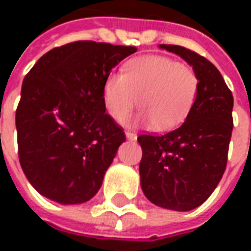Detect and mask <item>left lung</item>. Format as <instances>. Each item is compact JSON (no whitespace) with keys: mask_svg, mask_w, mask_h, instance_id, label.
<instances>
[{"mask_svg":"<svg viewBox=\"0 0 251 251\" xmlns=\"http://www.w3.org/2000/svg\"><path fill=\"white\" fill-rule=\"evenodd\" d=\"M130 48L75 41L53 48L24 77L16 110L21 168L60 204L98 192L125 134L106 113L104 84Z\"/></svg>","mask_w":251,"mask_h":251,"instance_id":"1","label":"left lung"}]
</instances>
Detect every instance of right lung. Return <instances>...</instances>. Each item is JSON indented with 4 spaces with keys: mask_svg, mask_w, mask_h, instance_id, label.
Instances as JSON below:
<instances>
[{
    "mask_svg": "<svg viewBox=\"0 0 251 251\" xmlns=\"http://www.w3.org/2000/svg\"><path fill=\"white\" fill-rule=\"evenodd\" d=\"M194 68L195 100L183 124L164 134H141L144 195L167 210H194L210 198L225 174L232 131V95L221 72L184 47L161 44Z\"/></svg>",
    "mask_w": 251,
    "mask_h": 251,
    "instance_id": "1",
    "label": "right lung"
}]
</instances>
